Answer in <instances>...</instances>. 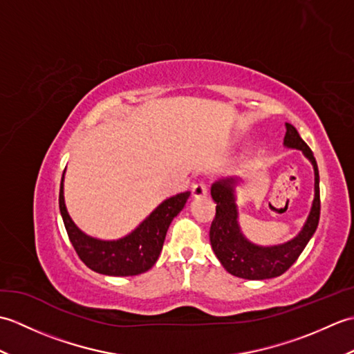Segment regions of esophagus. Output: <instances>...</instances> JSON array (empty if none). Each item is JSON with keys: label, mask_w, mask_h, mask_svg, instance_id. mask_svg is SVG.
Wrapping results in <instances>:
<instances>
[{"label": "esophagus", "mask_w": 354, "mask_h": 354, "mask_svg": "<svg viewBox=\"0 0 354 354\" xmlns=\"http://www.w3.org/2000/svg\"><path fill=\"white\" fill-rule=\"evenodd\" d=\"M192 194L194 199H201V198H207V187L204 184H194L192 189Z\"/></svg>", "instance_id": "1"}]
</instances>
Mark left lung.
Returning <instances> with one entry per match:
<instances>
[{"mask_svg":"<svg viewBox=\"0 0 354 354\" xmlns=\"http://www.w3.org/2000/svg\"><path fill=\"white\" fill-rule=\"evenodd\" d=\"M284 147L301 150L315 171V196L310 213L298 234L284 243L261 246L248 240L240 230L236 204V187L240 178H222L212 185V198L216 202V217L209 228V242L221 265L231 275L245 280H266L286 272L317 231L319 222V173L310 147L299 137L292 124L286 123Z\"/></svg>","mask_w":354,"mask_h":354,"instance_id":"8db88e82","label":"left lung"}]
</instances>
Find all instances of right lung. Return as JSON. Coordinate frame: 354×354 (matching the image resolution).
I'll return each mask as SVG.
<instances>
[{
	"label": "right lung",
	"mask_w": 354,
	"mask_h": 354,
	"mask_svg": "<svg viewBox=\"0 0 354 354\" xmlns=\"http://www.w3.org/2000/svg\"><path fill=\"white\" fill-rule=\"evenodd\" d=\"M64 178L65 171L59 192V208L70 242L89 269L112 277L138 275L155 265L171 221L181 213L190 196V192H185L167 198L129 234L117 240H102L88 236L73 222L65 205Z\"/></svg>",
	"instance_id": "right-lung-1"
}]
</instances>
